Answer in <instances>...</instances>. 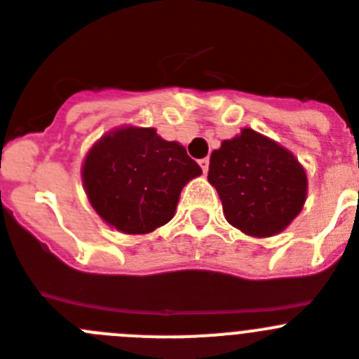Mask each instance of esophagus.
<instances>
[{"instance_id": "esophagus-1", "label": "esophagus", "mask_w": 359, "mask_h": 359, "mask_svg": "<svg viewBox=\"0 0 359 359\" xmlns=\"http://www.w3.org/2000/svg\"><path fill=\"white\" fill-rule=\"evenodd\" d=\"M199 165H201V169H203V172H208V167H210V160L208 158H201V160H199Z\"/></svg>"}]
</instances>
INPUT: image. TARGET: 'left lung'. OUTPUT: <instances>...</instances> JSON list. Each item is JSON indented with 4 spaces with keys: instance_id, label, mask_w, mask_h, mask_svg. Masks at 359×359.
<instances>
[{
    "instance_id": "left-lung-1",
    "label": "left lung",
    "mask_w": 359,
    "mask_h": 359,
    "mask_svg": "<svg viewBox=\"0 0 359 359\" xmlns=\"http://www.w3.org/2000/svg\"><path fill=\"white\" fill-rule=\"evenodd\" d=\"M208 182L224 217L249 236H274L301 213L308 177L297 158L262 133L244 128L210 156Z\"/></svg>"
}]
</instances>
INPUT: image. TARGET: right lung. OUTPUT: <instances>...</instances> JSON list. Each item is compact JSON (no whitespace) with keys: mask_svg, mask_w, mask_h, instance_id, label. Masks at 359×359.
Listing matches in <instances>:
<instances>
[{"mask_svg":"<svg viewBox=\"0 0 359 359\" xmlns=\"http://www.w3.org/2000/svg\"><path fill=\"white\" fill-rule=\"evenodd\" d=\"M201 167L154 128L124 126L103 135L81 167L85 192L97 215L126 235H146L174 217L183 187Z\"/></svg>","mask_w":359,"mask_h":359,"instance_id":"right-lung-1","label":"right lung"}]
</instances>
